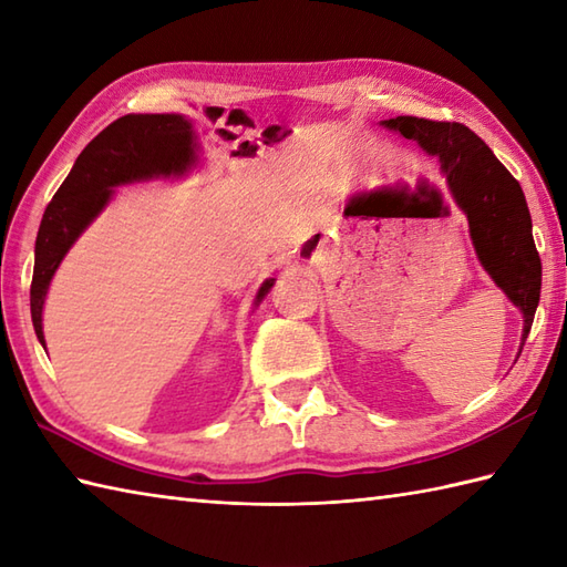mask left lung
Returning a JSON list of instances; mask_svg holds the SVG:
<instances>
[{"label":"left lung","instance_id":"obj_1","mask_svg":"<svg viewBox=\"0 0 567 567\" xmlns=\"http://www.w3.org/2000/svg\"><path fill=\"white\" fill-rule=\"evenodd\" d=\"M382 126L416 141L441 161L453 197L467 214L480 262L524 315V346L540 297V258L519 183L465 124L396 116Z\"/></svg>","mask_w":567,"mask_h":567}]
</instances>
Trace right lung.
<instances>
[{
	"instance_id": "add662e5",
	"label": "right lung",
	"mask_w": 567,
	"mask_h": 567,
	"mask_svg": "<svg viewBox=\"0 0 567 567\" xmlns=\"http://www.w3.org/2000/svg\"><path fill=\"white\" fill-rule=\"evenodd\" d=\"M118 137L134 140L135 151L116 156L113 143ZM195 163V131L183 114H126L84 146L65 183L58 187L51 204L45 207L39 236H35L31 319L43 348V302L48 285L70 246L112 199V189L141 183V179L185 175ZM272 282V277L262 282L256 305L270 292Z\"/></svg>"
}]
</instances>
